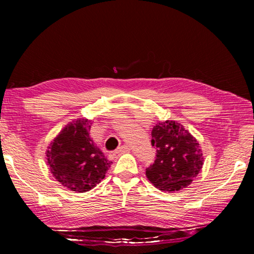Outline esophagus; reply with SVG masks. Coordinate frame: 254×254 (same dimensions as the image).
Segmentation results:
<instances>
[{
    "mask_svg": "<svg viewBox=\"0 0 254 254\" xmlns=\"http://www.w3.org/2000/svg\"><path fill=\"white\" fill-rule=\"evenodd\" d=\"M128 151H130V147H128V145H127V144H124V145H121V147L117 149L115 154H117V156H120V154L128 152Z\"/></svg>",
    "mask_w": 254,
    "mask_h": 254,
    "instance_id": "esophagus-1",
    "label": "esophagus"
}]
</instances>
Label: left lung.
<instances>
[{
    "label": "left lung",
    "instance_id": "1",
    "mask_svg": "<svg viewBox=\"0 0 254 254\" xmlns=\"http://www.w3.org/2000/svg\"><path fill=\"white\" fill-rule=\"evenodd\" d=\"M151 135L156 160L145 169L149 182L163 191L186 188L203 168L199 143L182 124L169 120L157 123Z\"/></svg>",
    "mask_w": 254,
    "mask_h": 254
}]
</instances>
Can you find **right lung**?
Wrapping results in <instances>:
<instances>
[{
    "mask_svg": "<svg viewBox=\"0 0 254 254\" xmlns=\"http://www.w3.org/2000/svg\"><path fill=\"white\" fill-rule=\"evenodd\" d=\"M91 126L87 119L69 123L55 137L46 153L51 174L72 191L91 190L105 178L112 165L89 136Z\"/></svg>",
    "mask_w": 254,
    "mask_h": 254,
    "instance_id": "add662e5",
    "label": "right lung"
}]
</instances>
